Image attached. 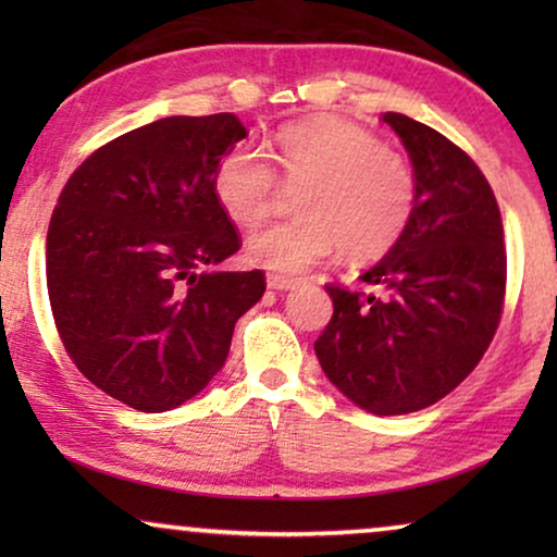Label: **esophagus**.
I'll use <instances>...</instances> for the list:
<instances>
[{
	"mask_svg": "<svg viewBox=\"0 0 557 557\" xmlns=\"http://www.w3.org/2000/svg\"><path fill=\"white\" fill-rule=\"evenodd\" d=\"M265 284H269V288H276V292H288V288L299 286L301 278L284 276V273H269V278H265Z\"/></svg>",
	"mask_w": 557,
	"mask_h": 557,
	"instance_id": "esophagus-1",
	"label": "esophagus"
}]
</instances>
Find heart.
Here are the masks:
<instances>
[{"label":"heart","instance_id":"1","mask_svg":"<svg viewBox=\"0 0 557 557\" xmlns=\"http://www.w3.org/2000/svg\"><path fill=\"white\" fill-rule=\"evenodd\" d=\"M271 157L235 144L212 177L220 208L243 225L269 215L281 180L301 187L299 218L248 235L246 258L261 269L304 271L339 248L355 261H372L398 246L416 215L413 166L352 121L319 116L288 124L273 136Z\"/></svg>","mask_w":557,"mask_h":557}]
</instances>
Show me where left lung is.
Returning a JSON list of instances; mask_svg holds the SVG:
<instances>
[{"mask_svg":"<svg viewBox=\"0 0 557 557\" xmlns=\"http://www.w3.org/2000/svg\"><path fill=\"white\" fill-rule=\"evenodd\" d=\"M385 124L418 180L416 215L383 261L362 273L377 294L326 284L334 314L314 342L326 377L375 416L446 398L482 360L507 292L497 197L467 151L403 113Z\"/></svg>","mask_w":557,"mask_h":557,"instance_id":"obj_1","label":"left lung"}]
</instances>
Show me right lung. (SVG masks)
Returning a JSON list of instances; mask_svg holds the SVG:
<instances>
[{
    "label": "right lung",
    "mask_w": 557,
    "mask_h": 557,
    "mask_svg": "<svg viewBox=\"0 0 557 557\" xmlns=\"http://www.w3.org/2000/svg\"><path fill=\"white\" fill-rule=\"evenodd\" d=\"M246 136L235 113L159 119L96 149L58 197L45 269L60 342L128 408L200 393L265 292L263 271L200 273L243 246L212 177Z\"/></svg>",
    "instance_id": "add662e5"
}]
</instances>
